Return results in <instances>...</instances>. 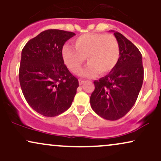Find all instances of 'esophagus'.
Here are the masks:
<instances>
[{
    "label": "esophagus",
    "instance_id": "esophagus-1",
    "mask_svg": "<svg viewBox=\"0 0 161 161\" xmlns=\"http://www.w3.org/2000/svg\"><path fill=\"white\" fill-rule=\"evenodd\" d=\"M85 82V81L84 80H82V79H79V85H82L83 83Z\"/></svg>",
    "mask_w": 161,
    "mask_h": 161
}]
</instances>
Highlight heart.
Masks as SVG:
<instances>
[{"label": "heart", "instance_id": "heart-1", "mask_svg": "<svg viewBox=\"0 0 161 161\" xmlns=\"http://www.w3.org/2000/svg\"><path fill=\"white\" fill-rule=\"evenodd\" d=\"M73 43L75 48L64 45L61 51L64 63L73 73H79L86 57L88 64L80 73L86 77L106 74L119 61V45L113 35L87 33L75 38Z\"/></svg>", "mask_w": 161, "mask_h": 161}]
</instances>
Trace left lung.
I'll return each instance as SVG.
<instances>
[{"label": "left lung", "mask_w": 161, "mask_h": 161, "mask_svg": "<svg viewBox=\"0 0 161 161\" xmlns=\"http://www.w3.org/2000/svg\"><path fill=\"white\" fill-rule=\"evenodd\" d=\"M114 35L119 45V59L106 76L95 81L90 97L92 110L108 120L124 116L133 107L144 79L142 57L139 50L121 33Z\"/></svg>", "instance_id": "left-lung-1"}]
</instances>
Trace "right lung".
Masks as SVG:
<instances>
[{
	"label": "right lung",
	"mask_w": 161,
	"mask_h": 161,
	"mask_svg": "<svg viewBox=\"0 0 161 161\" xmlns=\"http://www.w3.org/2000/svg\"><path fill=\"white\" fill-rule=\"evenodd\" d=\"M74 32L47 29L32 38L22 51L19 79L22 92L33 110L56 116L71 106L79 81L62 57L65 42Z\"/></svg>",
	"instance_id": "obj_1"
}]
</instances>
